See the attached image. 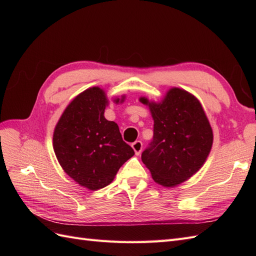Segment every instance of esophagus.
Wrapping results in <instances>:
<instances>
[{
    "instance_id": "1",
    "label": "esophagus",
    "mask_w": 256,
    "mask_h": 256,
    "mask_svg": "<svg viewBox=\"0 0 256 256\" xmlns=\"http://www.w3.org/2000/svg\"><path fill=\"white\" fill-rule=\"evenodd\" d=\"M131 146H132V148H134L136 154H141L142 148H143V144H142L141 141H136L134 143H132V145H131Z\"/></svg>"
}]
</instances>
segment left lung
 I'll return each mask as SVG.
<instances>
[{"label":"left lung","instance_id":"8db88e82","mask_svg":"<svg viewBox=\"0 0 256 256\" xmlns=\"http://www.w3.org/2000/svg\"><path fill=\"white\" fill-rule=\"evenodd\" d=\"M154 120V138L142 152L152 180L173 188L194 175L212 150L214 134L198 99L180 88H170L161 102L140 97Z\"/></svg>","mask_w":256,"mask_h":256}]
</instances>
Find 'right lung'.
Instances as JSON below:
<instances>
[{
    "label": "right lung",
    "instance_id": "1",
    "mask_svg": "<svg viewBox=\"0 0 256 256\" xmlns=\"http://www.w3.org/2000/svg\"><path fill=\"white\" fill-rule=\"evenodd\" d=\"M125 96L114 98L122 102ZM106 92L92 86L72 99L54 128L53 150L64 172L95 191L110 184L120 168L134 154L122 141L115 122L104 118Z\"/></svg>",
    "mask_w": 256,
    "mask_h": 256
}]
</instances>
